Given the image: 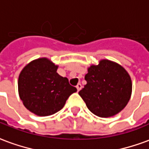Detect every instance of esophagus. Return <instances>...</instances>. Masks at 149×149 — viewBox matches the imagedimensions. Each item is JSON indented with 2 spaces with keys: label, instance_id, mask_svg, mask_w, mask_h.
<instances>
[{
  "label": "esophagus",
  "instance_id": "obj_1",
  "mask_svg": "<svg viewBox=\"0 0 149 149\" xmlns=\"http://www.w3.org/2000/svg\"><path fill=\"white\" fill-rule=\"evenodd\" d=\"M76 88H77V90H78V92H79V91H80V89L82 88V85H81L80 84H78L76 86Z\"/></svg>",
  "mask_w": 149,
  "mask_h": 149
}]
</instances>
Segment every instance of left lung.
I'll use <instances>...</instances> for the list:
<instances>
[{
    "label": "left lung",
    "mask_w": 149,
    "mask_h": 149,
    "mask_svg": "<svg viewBox=\"0 0 149 149\" xmlns=\"http://www.w3.org/2000/svg\"><path fill=\"white\" fill-rule=\"evenodd\" d=\"M87 84L79 94L88 109L100 118L122 111L130 100L132 82L126 69L115 61L102 59L92 65L85 75Z\"/></svg>",
    "instance_id": "obj_1"
}]
</instances>
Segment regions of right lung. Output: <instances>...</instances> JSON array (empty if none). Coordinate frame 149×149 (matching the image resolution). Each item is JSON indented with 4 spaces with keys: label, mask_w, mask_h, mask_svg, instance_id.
Returning <instances> with one entry per match:
<instances>
[{
    "label": "right lung",
    "mask_w": 149,
    "mask_h": 149,
    "mask_svg": "<svg viewBox=\"0 0 149 149\" xmlns=\"http://www.w3.org/2000/svg\"><path fill=\"white\" fill-rule=\"evenodd\" d=\"M58 65L47 57H40L26 65L19 74L18 95L30 112L40 117L56 113L76 88L67 78L57 74Z\"/></svg>",
    "instance_id": "obj_1"
}]
</instances>
